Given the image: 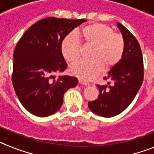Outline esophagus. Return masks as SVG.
<instances>
[{
    "label": "esophagus",
    "mask_w": 154,
    "mask_h": 154,
    "mask_svg": "<svg viewBox=\"0 0 154 154\" xmlns=\"http://www.w3.org/2000/svg\"><path fill=\"white\" fill-rule=\"evenodd\" d=\"M79 82L83 85H89V83L88 82L84 81V80H82V79H79Z\"/></svg>",
    "instance_id": "esophagus-1"
}]
</instances>
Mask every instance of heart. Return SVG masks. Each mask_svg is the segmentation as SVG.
Segmentation results:
<instances>
[{
    "instance_id": "b5f03b06",
    "label": "heart",
    "mask_w": 154,
    "mask_h": 154,
    "mask_svg": "<svg viewBox=\"0 0 154 154\" xmlns=\"http://www.w3.org/2000/svg\"><path fill=\"white\" fill-rule=\"evenodd\" d=\"M92 47L90 60H82L72 65V74L84 79H89L101 72L103 67L110 69L117 65L124 52V40L119 34L103 24H91L84 26L78 33L69 34L62 42L61 51L67 62H75L81 54V44Z\"/></svg>"
}]
</instances>
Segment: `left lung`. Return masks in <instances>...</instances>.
I'll return each instance as SVG.
<instances>
[{
  "mask_svg": "<svg viewBox=\"0 0 154 154\" xmlns=\"http://www.w3.org/2000/svg\"><path fill=\"white\" fill-rule=\"evenodd\" d=\"M124 40V52L117 65L110 69L104 79L111 85H99L98 99L89 102L88 106L94 113L112 117L126 109L133 102L143 81L142 51L137 38L130 31L116 22Z\"/></svg>",
  "mask_w": 154,
  "mask_h": 154,
  "instance_id": "8db88e82",
  "label": "left lung"
}]
</instances>
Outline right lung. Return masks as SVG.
<instances>
[{"label": "right lung", "instance_id": "right-lung-1", "mask_svg": "<svg viewBox=\"0 0 154 154\" xmlns=\"http://www.w3.org/2000/svg\"><path fill=\"white\" fill-rule=\"evenodd\" d=\"M85 19H42L30 27L17 42L14 52L12 83L23 106L33 115L45 117L57 112L63 96L78 79L69 75L59 76L67 63L61 51L65 37Z\"/></svg>", "mask_w": 154, "mask_h": 154}]
</instances>
